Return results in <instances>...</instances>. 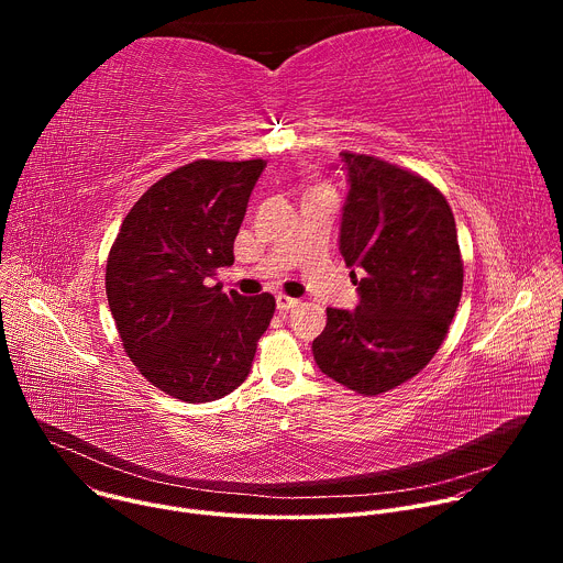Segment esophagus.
<instances>
[{
	"mask_svg": "<svg viewBox=\"0 0 563 563\" xmlns=\"http://www.w3.org/2000/svg\"><path fill=\"white\" fill-rule=\"evenodd\" d=\"M276 307H278L280 311H289V309L298 307V300H296V298H289V296H285V294H278V296H276Z\"/></svg>",
	"mask_w": 563,
	"mask_h": 563,
	"instance_id": "1",
	"label": "esophagus"
}]
</instances>
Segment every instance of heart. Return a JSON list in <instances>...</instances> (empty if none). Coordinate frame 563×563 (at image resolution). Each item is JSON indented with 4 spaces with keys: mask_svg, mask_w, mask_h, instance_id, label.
Listing matches in <instances>:
<instances>
[{
    "mask_svg": "<svg viewBox=\"0 0 563 563\" xmlns=\"http://www.w3.org/2000/svg\"><path fill=\"white\" fill-rule=\"evenodd\" d=\"M313 189H328V187H313ZM313 189H311V191H313Z\"/></svg>",
    "mask_w": 563,
    "mask_h": 563,
    "instance_id": "obj_1",
    "label": "heart"
}]
</instances>
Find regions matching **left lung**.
Returning <instances> with one entry per match:
<instances>
[{
  "mask_svg": "<svg viewBox=\"0 0 563 563\" xmlns=\"http://www.w3.org/2000/svg\"><path fill=\"white\" fill-rule=\"evenodd\" d=\"M350 191L339 250L356 309L328 307L311 343L318 369L358 394H380L417 376L441 347L463 289L452 209L426 178L365 153H341Z\"/></svg>",
  "mask_w": 563,
  "mask_h": 563,
  "instance_id": "left-lung-1",
  "label": "left lung"
}]
</instances>
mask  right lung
Here are the masks:
<instances>
[{
  "instance_id": "obj_1",
  "label": "right lung",
  "mask_w": 563,
  "mask_h": 563,
  "mask_svg": "<svg viewBox=\"0 0 563 563\" xmlns=\"http://www.w3.org/2000/svg\"><path fill=\"white\" fill-rule=\"evenodd\" d=\"M265 159H196L151 185L107 261V298L124 352L165 394L207 404L252 372L276 309L272 294H222L233 240Z\"/></svg>"
}]
</instances>
